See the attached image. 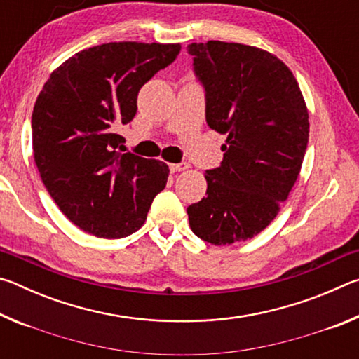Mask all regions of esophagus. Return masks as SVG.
<instances>
[{
  "label": "esophagus",
  "instance_id": "34e87169",
  "mask_svg": "<svg viewBox=\"0 0 359 359\" xmlns=\"http://www.w3.org/2000/svg\"><path fill=\"white\" fill-rule=\"evenodd\" d=\"M190 166L187 165V163H172V165H169V169H171V172H180V171H185Z\"/></svg>",
  "mask_w": 359,
  "mask_h": 359
}]
</instances>
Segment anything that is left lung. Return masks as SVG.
Masks as SVG:
<instances>
[{
	"instance_id": "8db88e82",
	"label": "left lung",
	"mask_w": 359,
	"mask_h": 359,
	"mask_svg": "<svg viewBox=\"0 0 359 359\" xmlns=\"http://www.w3.org/2000/svg\"><path fill=\"white\" fill-rule=\"evenodd\" d=\"M187 48L205 92V121L228 136L222 165L205 171L208 196L187 214L198 238L229 245L277 217L301 171L309 112L293 72L263 48L223 41Z\"/></svg>"
}]
</instances>
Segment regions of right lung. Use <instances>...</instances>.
I'll use <instances>...</instances> for the list:
<instances>
[{
  "mask_svg": "<svg viewBox=\"0 0 359 359\" xmlns=\"http://www.w3.org/2000/svg\"><path fill=\"white\" fill-rule=\"evenodd\" d=\"M180 44L109 42L77 52L52 72L32 117L33 154L60 210L96 238H126L166 187V163L120 154L117 135L137 93L171 65Z\"/></svg>",
  "mask_w": 359,
  "mask_h": 359,
  "instance_id": "right-lung-1",
  "label": "right lung"
}]
</instances>
